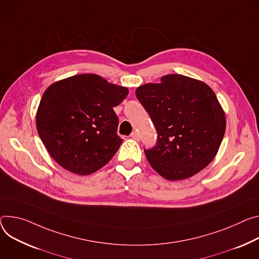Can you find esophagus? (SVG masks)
<instances>
[{"label":"esophagus","instance_id":"obj_1","mask_svg":"<svg viewBox=\"0 0 259 259\" xmlns=\"http://www.w3.org/2000/svg\"><path fill=\"white\" fill-rule=\"evenodd\" d=\"M131 137H132L134 140H137V142L139 140V135H138V133H137L136 131H134V132L131 133Z\"/></svg>","mask_w":259,"mask_h":259}]
</instances>
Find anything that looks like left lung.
<instances>
[{
  "instance_id": "left-lung-1",
  "label": "left lung",
  "mask_w": 259,
  "mask_h": 259,
  "mask_svg": "<svg viewBox=\"0 0 259 259\" xmlns=\"http://www.w3.org/2000/svg\"><path fill=\"white\" fill-rule=\"evenodd\" d=\"M157 131L145 154L164 179H188L213 161L225 133V113L207 84L181 74L161 77L135 91Z\"/></svg>"
}]
</instances>
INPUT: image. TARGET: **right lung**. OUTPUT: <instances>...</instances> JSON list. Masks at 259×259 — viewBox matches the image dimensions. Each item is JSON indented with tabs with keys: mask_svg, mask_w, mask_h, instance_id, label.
<instances>
[{
	"mask_svg": "<svg viewBox=\"0 0 259 259\" xmlns=\"http://www.w3.org/2000/svg\"><path fill=\"white\" fill-rule=\"evenodd\" d=\"M128 89L96 74L57 81L43 94L37 111L38 134L62 167L85 176L103 167L119 150V117L113 110Z\"/></svg>",
	"mask_w": 259,
	"mask_h": 259,
	"instance_id": "add662e5",
	"label": "right lung"
}]
</instances>
